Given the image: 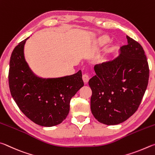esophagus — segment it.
Masks as SVG:
<instances>
[{
  "instance_id": "esophagus-1",
  "label": "esophagus",
  "mask_w": 155,
  "mask_h": 155,
  "mask_svg": "<svg viewBox=\"0 0 155 155\" xmlns=\"http://www.w3.org/2000/svg\"><path fill=\"white\" fill-rule=\"evenodd\" d=\"M82 80L84 82L85 84H87L89 81V76L88 75V74H84L82 75Z\"/></svg>"
}]
</instances>
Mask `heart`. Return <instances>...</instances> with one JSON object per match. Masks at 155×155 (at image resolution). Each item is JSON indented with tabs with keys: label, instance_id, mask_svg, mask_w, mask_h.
Masks as SVG:
<instances>
[{
	"label": "heart",
	"instance_id": "b5f03b06",
	"mask_svg": "<svg viewBox=\"0 0 155 155\" xmlns=\"http://www.w3.org/2000/svg\"><path fill=\"white\" fill-rule=\"evenodd\" d=\"M107 39H105V38H104V39H100L99 41V45H103L104 44V43H105V42H106V41H107ZM99 62H102L103 61H104V58H100L99 59V61H98Z\"/></svg>",
	"mask_w": 155,
	"mask_h": 155
}]
</instances>
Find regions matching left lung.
Wrapping results in <instances>:
<instances>
[{
  "instance_id": "1",
  "label": "left lung",
  "mask_w": 155,
  "mask_h": 155,
  "mask_svg": "<svg viewBox=\"0 0 155 155\" xmlns=\"http://www.w3.org/2000/svg\"><path fill=\"white\" fill-rule=\"evenodd\" d=\"M127 45L117 58L107 64H96V75L89 80L92 90L91 109L97 120L114 125L136 112L147 88L149 67L144 50L127 36Z\"/></svg>"
}]
</instances>
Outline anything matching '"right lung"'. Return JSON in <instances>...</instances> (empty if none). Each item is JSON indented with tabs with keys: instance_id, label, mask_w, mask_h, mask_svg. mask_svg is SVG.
<instances>
[{
	"instance_id": "add662e5",
	"label": "right lung",
	"mask_w": 155,
	"mask_h": 155,
	"mask_svg": "<svg viewBox=\"0 0 155 155\" xmlns=\"http://www.w3.org/2000/svg\"><path fill=\"white\" fill-rule=\"evenodd\" d=\"M28 38L19 43L11 56V94L30 120L43 127L55 126L67 118L71 99L84 86L82 71L58 78L37 77L24 58V47Z\"/></svg>"
}]
</instances>
